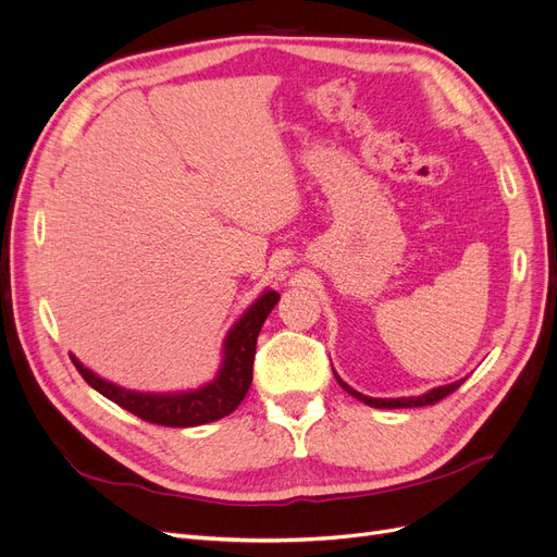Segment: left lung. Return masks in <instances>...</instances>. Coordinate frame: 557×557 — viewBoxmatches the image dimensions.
Here are the masks:
<instances>
[{
    "label": "left lung",
    "mask_w": 557,
    "mask_h": 557,
    "mask_svg": "<svg viewBox=\"0 0 557 557\" xmlns=\"http://www.w3.org/2000/svg\"><path fill=\"white\" fill-rule=\"evenodd\" d=\"M336 381L342 383V387H344V391H346L348 395H352L356 399H360V401L369 404V407H376V409H411V407H430V404L442 401L444 397H448L450 393H455V391H458V387L462 385V381H455V383H450V385L434 387V391H430V393H425V395H420V397L374 399V397H367V395H362V393H358V391H352V387H350V385H346L339 376H336Z\"/></svg>",
    "instance_id": "left-lung-1"
}]
</instances>
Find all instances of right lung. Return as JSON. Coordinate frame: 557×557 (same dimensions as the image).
Segmentation results:
<instances>
[{"label":"right lung","instance_id":"add662e5","mask_svg":"<svg viewBox=\"0 0 557 557\" xmlns=\"http://www.w3.org/2000/svg\"><path fill=\"white\" fill-rule=\"evenodd\" d=\"M278 293L267 290L256 305H252L234 325L225 339V358L218 376L201 385L199 391L190 393H134L117 387L104 379L95 376L90 369L83 367L76 358L78 374L92 385L97 393L115 401L117 407L139 416L146 423L164 425V428H195L211 423V420L225 418L244 401L250 381H252V360H256L258 334L267 315L276 307Z\"/></svg>","mask_w":557,"mask_h":557}]
</instances>
